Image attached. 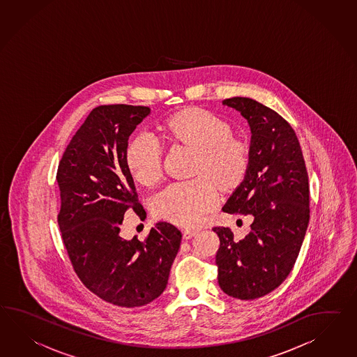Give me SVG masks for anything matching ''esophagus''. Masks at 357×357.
<instances>
[{"label": "esophagus", "mask_w": 357, "mask_h": 357, "mask_svg": "<svg viewBox=\"0 0 357 357\" xmlns=\"http://www.w3.org/2000/svg\"><path fill=\"white\" fill-rule=\"evenodd\" d=\"M183 232V237L184 238H192L193 236L196 235L197 234V229H195V228H184L182 231Z\"/></svg>", "instance_id": "34e87169"}]
</instances>
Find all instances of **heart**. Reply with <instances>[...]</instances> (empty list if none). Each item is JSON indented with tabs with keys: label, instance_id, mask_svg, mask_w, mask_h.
Masks as SVG:
<instances>
[{
	"label": "heart",
	"instance_id": "obj_1",
	"mask_svg": "<svg viewBox=\"0 0 357 357\" xmlns=\"http://www.w3.org/2000/svg\"><path fill=\"white\" fill-rule=\"evenodd\" d=\"M166 139L196 151L187 182L174 183L153 201L156 217L178 226H195L219 200L225 190L240 185L248 174L252 152L245 140L232 135L231 125L202 108H187L169 117L161 126ZM126 165L143 185L156 184L162 174V151L152 135L139 134L126 149Z\"/></svg>",
	"mask_w": 357,
	"mask_h": 357
}]
</instances>
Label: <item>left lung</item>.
Wrapping results in <instances>:
<instances>
[{"instance_id": "1", "label": "left lung", "mask_w": 357, "mask_h": 357, "mask_svg": "<svg viewBox=\"0 0 357 357\" xmlns=\"http://www.w3.org/2000/svg\"><path fill=\"white\" fill-rule=\"evenodd\" d=\"M223 103L243 114L252 135L248 174L222 210L254 220L240 241L228 227L213 228L218 284L252 301L280 287L296 263L310 222L308 174L296 131L276 111L243 96Z\"/></svg>"}]
</instances>
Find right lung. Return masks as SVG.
I'll return each mask as SVG.
<instances>
[{"label": "right lung", "mask_w": 357, "mask_h": 357, "mask_svg": "<svg viewBox=\"0 0 357 357\" xmlns=\"http://www.w3.org/2000/svg\"><path fill=\"white\" fill-rule=\"evenodd\" d=\"M151 109L144 105L96 107L61 156L58 225L72 267L81 282L105 302L134 308L161 296L182 234L158 222L144 241L125 240L126 210L146 211L126 165L128 140Z\"/></svg>", "instance_id": "1"}]
</instances>
